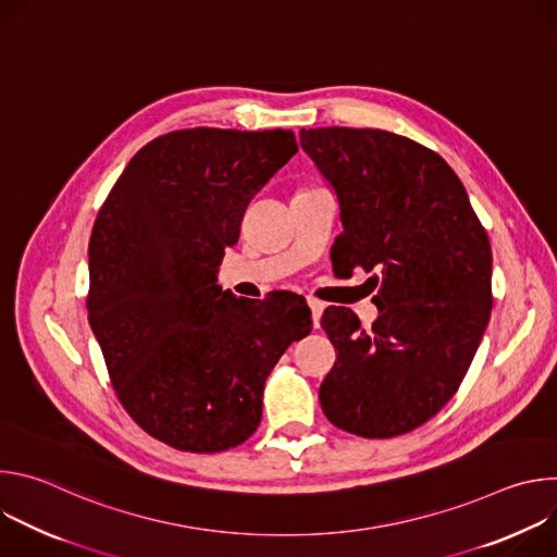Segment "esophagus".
Wrapping results in <instances>:
<instances>
[{"instance_id":"1","label":"esophagus","mask_w":557,"mask_h":557,"mask_svg":"<svg viewBox=\"0 0 557 557\" xmlns=\"http://www.w3.org/2000/svg\"><path fill=\"white\" fill-rule=\"evenodd\" d=\"M308 306H310V310H312V322H314V326H320V320H322V312H324V304H322L320 299H314V297H308Z\"/></svg>"}]
</instances>
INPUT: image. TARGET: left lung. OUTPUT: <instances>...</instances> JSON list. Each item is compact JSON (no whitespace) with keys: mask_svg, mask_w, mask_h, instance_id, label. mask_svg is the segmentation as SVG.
Listing matches in <instances>:
<instances>
[{"mask_svg":"<svg viewBox=\"0 0 557 557\" xmlns=\"http://www.w3.org/2000/svg\"><path fill=\"white\" fill-rule=\"evenodd\" d=\"M301 149L339 200L335 271L376 285L381 314L363 331L344 306L322 329L337 361L320 387L326 419L363 438L430 421L458 389L492 314V247L443 158L385 129L317 127Z\"/></svg>","mask_w":557,"mask_h":557,"instance_id":"1","label":"left lung"}]
</instances>
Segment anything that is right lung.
<instances>
[{"label": "right lung", "mask_w": 557, "mask_h": 557, "mask_svg": "<svg viewBox=\"0 0 557 557\" xmlns=\"http://www.w3.org/2000/svg\"><path fill=\"white\" fill-rule=\"evenodd\" d=\"M297 151L290 129H178L147 143L88 247V320L127 414L153 438L213 454L260 425L264 383L312 329L299 295L218 284L253 196Z\"/></svg>", "instance_id": "add662e5"}]
</instances>
